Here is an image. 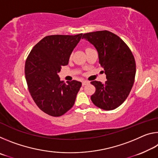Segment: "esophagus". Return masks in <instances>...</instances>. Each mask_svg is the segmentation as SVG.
<instances>
[{
	"label": "esophagus",
	"instance_id": "esophagus-1",
	"mask_svg": "<svg viewBox=\"0 0 158 158\" xmlns=\"http://www.w3.org/2000/svg\"><path fill=\"white\" fill-rule=\"evenodd\" d=\"M89 83H90V81H87V80H84V81H82V85H86L88 84H89Z\"/></svg>",
	"mask_w": 158,
	"mask_h": 158
}]
</instances>
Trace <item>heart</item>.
<instances>
[{
	"mask_svg": "<svg viewBox=\"0 0 158 158\" xmlns=\"http://www.w3.org/2000/svg\"><path fill=\"white\" fill-rule=\"evenodd\" d=\"M90 49V48H87V49Z\"/></svg>",
	"mask_w": 158,
	"mask_h": 158,
	"instance_id": "b5f03b06",
	"label": "heart"
}]
</instances>
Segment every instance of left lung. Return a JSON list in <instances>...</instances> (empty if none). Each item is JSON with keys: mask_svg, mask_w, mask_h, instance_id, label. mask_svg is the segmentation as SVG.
Masks as SVG:
<instances>
[{"mask_svg": "<svg viewBox=\"0 0 158 158\" xmlns=\"http://www.w3.org/2000/svg\"><path fill=\"white\" fill-rule=\"evenodd\" d=\"M85 39L98 52L99 63L105 69L106 81H91L95 92L91 95L94 105L104 110H113L126 100L135 81L136 63L127 45L108 31L85 33Z\"/></svg>", "mask_w": 158, "mask_h": 158, "instance_id": "1", "label": "left lung"}]
</instances>
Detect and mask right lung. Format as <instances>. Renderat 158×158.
<instances>
[{
    "mask_svg": "<svg viewBox=\"0 0 158 158\" xmlns=\"http://www.w3.org/2000/svg\"><path fill=\"white\" fill-rule=\"evenodd\" d=\"M82 33L54 35L44 37L30 52L25 64L28 90L37 106L44 113L58 117L73 107L81 83L60 81L58 73L68 64Z\"/></svg>",
    "mask_w": 158,
    "mask_h": 158,
    "instance_id": "1",
    "label": "right lung"
}]
</instances>
